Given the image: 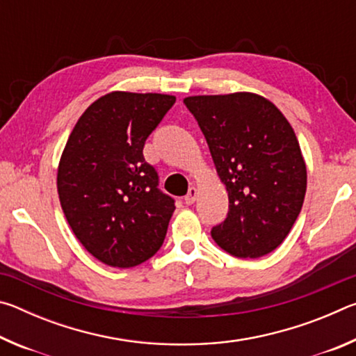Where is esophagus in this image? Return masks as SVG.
Listing matches in <instances>:
<instances>
[{"label": "esophagus", "mask_w": 356, "mask_h": 356, "mask_svg": "<svg viewBox=\"0 0 356 356\" xmlns=\"http://www.w3.org/2000/svg\"><path fill=\"white\" fill-rule=\"evenodd\" d=\"M197 195H200V190H197L196 186H191V188L188 190V193H186L185 200H184L185 204H188V206H190V204L195 202L197 200Z\"/></svg>", "instance_id": "esophagus-1"}]
</instances>
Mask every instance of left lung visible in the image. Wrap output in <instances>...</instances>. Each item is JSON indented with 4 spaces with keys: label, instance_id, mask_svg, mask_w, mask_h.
I'll use <instances>...</instances> for the list:
<instances>
[{
    "label": "left lung",
    "instance_id": "left-lung-1",
    "mask_svg": "<svg viewBox=\"0 0 356 356\" xmlns=\"http://www.w3.org/2000/svg\"><path fill=\"white\" fill-rule=\"evenodd\" d=\"M184 104L206 136L229 197L213 240L240 259L268 254L291 232L305 201L308 176L292 125L254 92L191 95Z\"/></svg>",
    "mask_w": 356,
    "mask_h": 356
}]
</instances>
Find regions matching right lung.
<instances>
[{"instance_id": "obj_1", "label": "right lung", "mask_w": 356, "mask_h": 356, "mask_svg": "<svg viewBox=\"0 0 356 356\" xmlns=\"http://www.w3.org/2000/svg\"><path fill=\"white\" fill-rule=\"evenodd\" d=\"M176 97L113 91L76 120L58 165V195L75 237L110 267L130 268L160 250L172 197L143 156L147 136Z\"/></svg>"}]
</instances>
